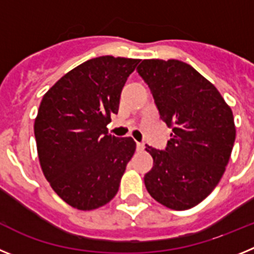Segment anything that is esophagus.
I'll list each match as a JSON object with an SVG mask.
<instances>
[{"label": "esophagus", "instance_id": "obj_1", "mask_svg": "<svg viewBox=\"0 0 254 254\" xmlns=\"http://www.w3.org/2000/svg\"><path fill=\"white\" fill-rule=\"evenodd\" d=\"M136 149H137L138 151H142V150L145 149V143H143V142H137V143H136Z\"/></svg>", "mask_w": 254, "mask_h": 254}]
</instances>
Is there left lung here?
<instances>
[{"instance_id":"1","label":"left lung","mask_w":254,"mask_h":254,"mask_svg":"<svg viewBox=\"0 0 254 254\" xmlns=\"http://www.w3.org/2000/svg\"><path fill=\"white\" fill-rule=\"evenodd\" d=\"M137 72L173 129L165 149L146 147L154 167L143 177L145 186L161 205L188 210L225 172L235 141L233 112L216 87L182 61L143 60Z\"/></svg>"}]
</instances>
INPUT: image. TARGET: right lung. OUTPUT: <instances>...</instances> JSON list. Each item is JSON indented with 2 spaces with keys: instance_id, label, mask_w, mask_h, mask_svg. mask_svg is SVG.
<instances>
[{
  "instance_id": "add662e5",
  "label": "right lung",
  "mask_w": 254,
  "mask_h": 254,
  "mask_svg": "<svg viewBox=\"0 0 254 254\" xmlns=\"http://www.w3.org/2000/svg\"><path fill=\"white\" fill-rule=\"evenodd\" d=\"M140 61L89 60L47 91L34 123L38 156L56 193L72 207L94 210L113 198L136 150L131 137L108 134L121 93Z\"/></svg>"
}]
</instances>
